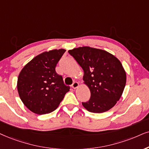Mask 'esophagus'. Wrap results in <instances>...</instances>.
Listing matches in <instances>:
<instances>
[{"instance_id":"1","label":"esophagus","mask_w":149,"mask_h":149,"mask_svg":"<svg viewBox=\"0 0 149 149\" xmlns=\"http://www.w3.org/2000/svg\"><path fill=\"white\" fill-rule=\"evenodd\" d=\"M78 86H79V83H78V82H74L72 84V85H71V86H72V88H74V89H75V88H78Z\"/></svg>"}]
</instances>
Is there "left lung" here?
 Returning a JSON list of instances; mask_svg holds the SVG:
<instances>
[{
	"mask_svg": "<svg viewBox=\"0 0 149 149\" xmlns=\"http://www.w3.org/2000/svg\"><path fill=\"white\" fill-rule=\"evenodd\" d=\"M84 70L83 80L91 91L89 100L82 104L91 113H103L118 101L127 76L121 63L106 51L82 47L69 51Z\"/></svg>",
	"mask_w": 149,
	"mask_h": 149,
	"instance_id": "8db88e82",
	"label": "left lung"
}]
</instances>
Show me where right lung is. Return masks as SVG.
<instances>
[{"label": "right lung", "instance_id": "right-lung-1", "mask_svg": "<svg viewBox=\"0 0 149 149\" xmlns=\"http://www.w3.org/2000/svg\"><path fill=\"white\" fill-rule=\"evenodd\" d=\"M65 49L42 53L27 63L20 71L17 82L18 94L31 111L42 115L54 111L70 86L65 85L56 67Z\"/></svg>", "mask_w": 149, "mask_h": 149}]
</instances>
